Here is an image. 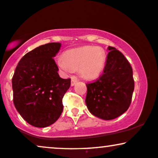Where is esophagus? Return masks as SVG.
<instances>
[{"instance_id":"esophagus-1","label":"esophagus","mask_w":158,"mask_h":158,"mask_svg":"<svg viewBox=\"0 0 158 158\" xmlns=\"http://www.w3.org/2000/svg\"><path fill=\"white\" fill-rule=\"evenodd\" d=\"M77 79H76L75 77L72 78V79H71V86H73V85H75L76 83H77Z\"/></svg>"}]
</instances>
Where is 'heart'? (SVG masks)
<instances>
[{"label":"heart","mask_w":158,"mask_h":158,"mask_svg":"<svg viewBox=\"0 0 158 158\" xmlns=\"http://www.w3.org/2000/svg\"><path fill=\"white\" fill-rule=\"evenodd\" d=\"M106 56L104 50L98 47L85 46L66 51L64 57L56 60L58 66L64 73H70L74 69H79L85 79L98 77L104 68Z\"/></svg>","instance_id":"b5f03b06"}]
</instances>
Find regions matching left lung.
<instances>
[{
	"mask_svg": "<svg viewBox=\"0 0 158 158\" xmlns=\"http://www.w3.org/2000/svg\"><path fill=\"white\" fill-rule=\"evenodd\" d=\"M108 50L103 73L86 84L85 99L90 113L106 120L117 118L128 110L135 89L130 63L115 48L109 46Z\"/></svg>",
	"mask_w": 158,
	"mask_h": 158,
	"instance_id": "left-lung-1",
	"label": "left lung"
}]
</instances>
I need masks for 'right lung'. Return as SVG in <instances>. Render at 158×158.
<instances>
[{
  "label": "right lung",
  "mask_w": 158,
  "mask_h": 158,
  "mask_svg": "<svg viewBox=\"0 0 158 158\" xmlns=\"http://www.w3.org/2000/svg\"><path fill=\"white\" fill-rule=\"evenodd\" d=\"M60 43H48L21 58L12 77L13 102L29 124L44 128L53 124L63 110L62 99L70 86V79L58 73L53 57Z\"/></svg>",
  "instance_id": "right-lung-1"
}]
</instances>
